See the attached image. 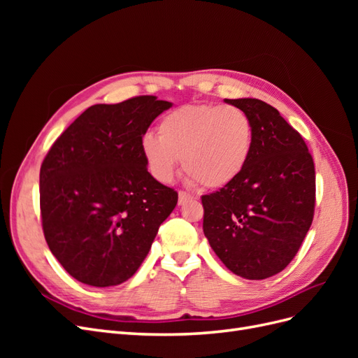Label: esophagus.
<instances>
[{"instance_id":"34e87169","label":"esophagus","mask_w":358,"mask_h":358,"mask_svg":"<svg viewBox=\"0 0 358 358\" xmlns=\"http://www.w3.org/2000/svg\"><path fill=\"white\" fill-rule=\"evenodd\" d=\"M194 197L191 196L189 192H185V191H179V204H183L187 203L188 200H192Z\"/></svg>"}]
</instances>
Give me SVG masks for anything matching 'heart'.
<instances>
[{"mask_svg":"<svg viewBox=\"0 0 358 358\" xmlns=\"http://www.w3.org/2000/svg\"><path fill=\"white\" fill-rule=\"evenodd\" d=\"M158 134L142 138V155L159 182H170L183 159L188 178L200 187L225 188L242 175L252 154V121L236 106H180L161 117Z\"/></svg>","mask_w":358,"mask_h":358,"instance_id":"obj_1","label":"heart"}]
</instances>
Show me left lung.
<instances>
[{
	"mask_svg": "<svg viewBox=\"0 0 358 358\" xmlns=\"http://www.w3.org/2000/svg\"><path fill=\"white\" fill-rule=\"evenodd\" d=\"M251 117L252 154L231 185L203 196V231L225 267L266 279L291 263L315 208V167L303 137L270 104L225 100Z\"/></svg>",
	"mask_w": 358,
	"mask_h": 358,
	"instance_id": "obj_1",
	"label": "left lung"
}]
</instances>
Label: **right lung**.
<instances>
[{
	"mask_svg": "<svg viewBox=\"0 0 358 358\" xmlns=\"http://www.w3.org/2000/svg\"><path fill=\"white\" fill-rule=\"evenodd\" d=\"M171 103L142 95L86 109L52 145L40 169L43 233L79 282L131 278L178 204L148 171L142 138Z\"/></svg>",
	"mask_w": 358,
	"mask_h": 358,
	"instance_id": "obj_1",
	"label": "right lung"
}]
</instances>
